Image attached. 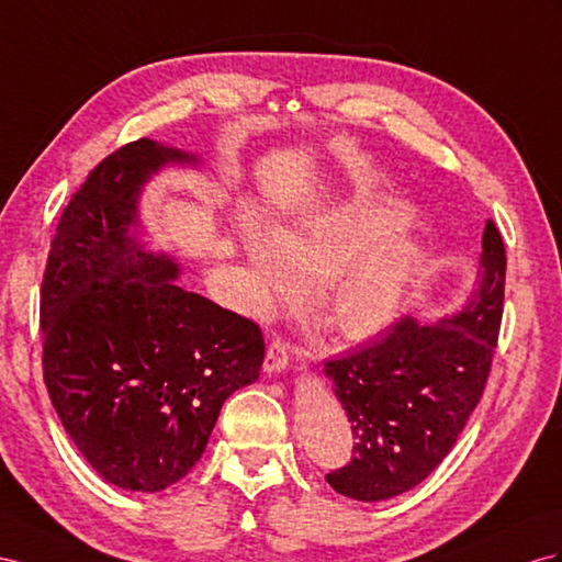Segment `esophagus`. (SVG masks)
Wrapping results in <instances>:
<instances>
[{"label":"esophagus","mask_w":562,"mask_h":562,"mask_svg":"<svg viewBox=\"0 0 562 562\" xmlns=\"http://www.w3.org/2000/svg\"><path fill=\"white\" fill-rule=\"evenodd\" d=\"M290 366V344H284L282 339H272L270 347L266 351V361H263V370L268 375H280V372L286 370Z\"/></svg>","instance_id":"obj_1"}]
</instances>
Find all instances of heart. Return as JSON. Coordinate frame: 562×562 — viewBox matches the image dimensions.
<instances>
[{"label": "heart", "instance_id": "heart-1", "mask_svg": "<svg viewBox=\"0 0 562 562\" xmlns=\"http://www.w3.org/2000/svg\"><path fill=\"white\" fill-rule=\"evenodd\" d=\"M415 213L380 192L337 196L294 221L263 227L247 221L239 251L251 276V306L270 313L315 284L311 313L329 333L366 341L386 333L427 268L425 244L408 233Z\"/></svg>", "mask_w": 562, "mask_h": 562}]
</instances>
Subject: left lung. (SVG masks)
<instances>
[{
	"label": "left lung",
	"mask_w": 562,
	"mask_h": 562,
	"mask_svg": "<svg viewBox=\"0 0 562 562\" xmlns=\"http://www.w3.org/2000/svg\"><path fill=\"white\" fill-rule=\"evenodd\" d=\"M506 249L492 221L470 296L435 325L413 318L349 356L327 361L353 431V458L327 474L337 494L363 503L418 486L449 456L480 404L503 315Z\"/></svg>",
	"instance_id": "1"
}]
</instances>
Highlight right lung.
<instances>
[{
  "label": "right lung",
  "mask_w": 562,
  "mask_h": 562,
  "mask_svg": "<svg viewBox=\"0 0 562 562\" xmlns=\"http://www.w3.org/2000/svg\"><path fill=\"white\" fill-rule=\"evenodd\" d=\"M172 166L204 161L154 139L106 156L64 209L40 292L54 411L106 482L144 494L194 468L266 353L258 325L187 292L176 258L149 247L142 192Z\"/></svg>",
  "instance_id": "right-lung-1"
}]
</instances>
